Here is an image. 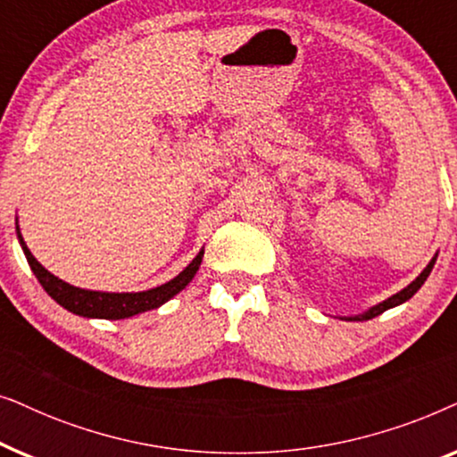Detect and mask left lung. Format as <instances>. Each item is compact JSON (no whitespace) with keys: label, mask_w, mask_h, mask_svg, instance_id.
Segmentation results:
<instances>
[{"label":"left lung","mask_w":457,"mask_h":457,"mask_svg":"<svg viewBox=\"0 0 457 457\" xmlns=\"http://www.w3.org/2000/svg\"><path fill=\"white\" fill-rule=\"evenodd\" d=\"M435 262H436V255L433 260L428 262V266L424 268V270L420 272V277H416V280H411V283L405 287V289H402L399 293H395V295H391L389 299H385V302H380L378 305H374V308H370L368 312H364V314H358V316H349L347 320H370V318H374V316H378V314H383V312H386L389 308H395V305H399V303H403V302H408V299L414 295V293L420 289V287L424 285V280L428 278V274H430V270H433V266H435Z\"/></svg>","instance_id":"left-lung-1"}]
</instances>
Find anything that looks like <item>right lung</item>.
<instances>
[{"label": "right lung", "mask_w": 457, "mask_h": 457, "mask_svg": "<svg viewBox=\"0 0 457 457\" xmlns=\"http://www.w3.org/2000/svg\"><path fill=\"white\" fill-rule=\"evenodd\" d=\"M18 241H21L22 252L27 255V262L30 270L39 280L43 289L47 291V295L55 299L62 308H66L72 314L85 316V318H104V320H122V318H130L135 314H141V312L160 308L162 303H166L168 299H172L179 291H183L187 285L191 283L195 272L199 270V264H202L204 252H199L189 266L185 268L179 277H174L168 283L155 287V289L149 291H139V293H105V291H89V289H79V287H72L54 277L52 272H47L39 262L35 260V255L30 253V249L24 243L21 228H18Z\"/></svg>", "instance_id": "right-lung-1"}]
</instances>
